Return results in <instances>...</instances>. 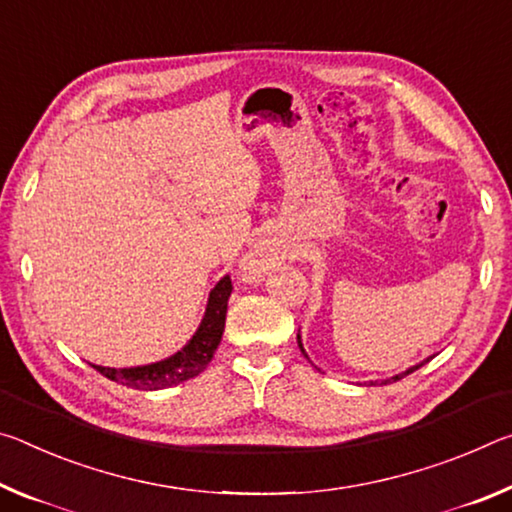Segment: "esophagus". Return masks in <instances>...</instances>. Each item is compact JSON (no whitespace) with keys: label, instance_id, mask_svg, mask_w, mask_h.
I'll return each instance as SVG.
<instances>
[{"label":"esophagus","instance_id":"34e87169","mask_svg":"<svg viewBox=\"0 0 512 512\" xmlns=\"http://www.w3.org/2000/svg\"><path fill=\"white\" fill-rule=\"evenodd\" d=\"M267 267H270V258H267V254H265V251H261V249H256L254 254L247 258V263H245V270L249 272V276H254V279H256V276L265 274Z\"/></svg>","mask_w":512,"mask_h":512}]
</instances>
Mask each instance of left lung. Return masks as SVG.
<instances>
[{
	"label": "left lung",
	"mask_w": 512,
	"mask_h": 512,
	"mask_svg": "<svg viewBox=\"0 0 512 512\" xmlns=\"http://www.w3.org/2000/svg\"><path fill=\"white\" fill-rule=\"evenodd\" d=\"M297 342H299V349H301V354H304V356H306V351H304V347H301V340H299V335H297ZM306 358H308V356H306ZM426 360H429V358H426ZM426 360H424V363H426ZM424 363H420V365H415V367H410V370H406V372H401V374H397V376H392V379H388V381H381V383L385 385V383H392V381H399V379H404V376H408L410 372L420 370V367H422ZM372 385H376V381H374Z\"/></svg>",
	"instance_id": "obj_1"
}]
</instances>
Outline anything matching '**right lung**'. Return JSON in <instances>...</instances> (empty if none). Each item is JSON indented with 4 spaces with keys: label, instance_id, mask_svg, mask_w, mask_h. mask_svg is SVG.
Instances as JSON below:
<instances>
[{
    "label": "right lung",
    "instance_id": "right-lung-1",
    "mask_svg": "<svg viewBox=\"0 0 512 512\" xmlns=\"http://www.w3.org/2000/svg\"><path fill=\"white\" fill-rule=\"evenodd\" d=\"M231 290V279L224 276V279L211 290L206 315L204 320H201L197 333L192 335L188 345L172 358L145 367H124V370L102 365L92 367H95L99 374H104L106 379L127 385V388L133 390H163L170 388V385L195 379L197 374L206 370V365L211 363L217 345H220L226 320V301L231 297Z\"/></svg>",
    "mask_w": 512,
    "mask_h": 512
}]
</instances>
